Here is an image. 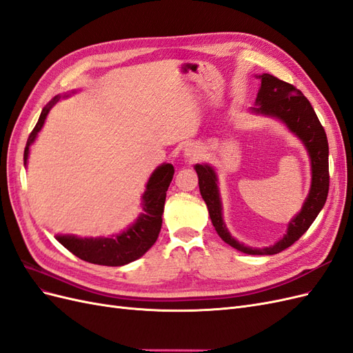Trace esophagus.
I'll return each instance as SVG.
<instances>
[{"label":"esophagus","instance_id":"obj_1","mask_svg":"<svg viewBox=\"0 0 353 353\" xmlns=\"http://www.w3.org/2000/svg\"><path fill=\"white\" fill-rule=\"evenodd\" d=\"M184 153L190 159H196L199 156V148L196 145H193V144H190V145L185 147V152Z\"/></svg>","mask_w":353,"mask_h":353}]
</instances>
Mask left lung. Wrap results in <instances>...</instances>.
Wrapping results in <instances>:
<instances>
[{
	"label": "left lung",
	"instance_id": "obj_1",
	"mask_svg": "<svg viewBox=\"0 0 353 353\" xmlns=\"http://www.w3.org/2000/svg\"><path fill=\"white\" fill-rule=\"evenodd\" d=\"M261 79V88L256 97V105L252 112L256 114L275 117L281 121L288 130L296 137H299L311 157L312 181L311 190L303 203L302 210L288 222L287 234L281 240L270 248L254 249L244 245L234 239L228 232L222 218V203L218 190V176L215 169L209 165H196L194 169L199 175L200 194L205 200L210 221L215 227L218 236L230 244L231 248L237 249L248 254H275L301 239L312 222L318 216V213L325 205L328 196L330 175H328V141L324 128L319 122L311 103L292 83H287L270 73H263L258 77Z\"/></svg>",
	"mask_w": 353,
	"mask_h": 353
}]
</instances>
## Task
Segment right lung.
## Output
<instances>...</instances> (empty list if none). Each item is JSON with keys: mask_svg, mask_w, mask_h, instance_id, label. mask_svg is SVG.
<instances>
[{"mask_svg": "<svg viewBox=\"0 0 353 353\" xmlns=\"http://www.w3.org/2000/svg\"><path fill=\"white\" fill-rule=\"evenodd\" d=\"M68 97V95H65ZM60 100V95H56L41 112L39 119L30 132L25 147L23 160L28 163L29 147L37 140V135L44 126L47 114L51 108ZM174 166L163 163L154 169L152 176L148 178L145 191L143 194V212L132 225L116 234L112 237H77V236H56L57 241L65 245L79 259L105 266H122L137 261L156 243L160 228H162V215L166 200V191L174 178Z\"/></svg>", "mask_w": 353, "mask_h": 353, "instance_id": "1", "label": "right lung"}]
</instances>
